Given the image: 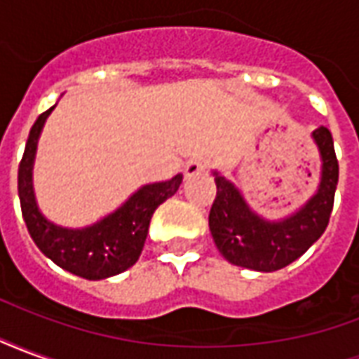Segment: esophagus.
I'll return each instance as SVG.
<instances>
[{
  "mask_svg": "<svg viewBox=\"0 0 359 359\" xmlns=\"http://www.w3.org/2000/svg\"><path fill=\"white\" fill-rule=\"evenodd\" d=\"M208 169H210V161H205L202 157H196L184 165V177H196V175L208 171Z\"/></svg>",
  "mask_w": 359,
  "mask_h": 359,
  "instance_id": "34e87169",
  "label": "esophagus"
}]
</instances>
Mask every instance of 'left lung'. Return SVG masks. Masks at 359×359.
I'll use <instances>...</instances> for the list:
<instances>
[{
  "label": "left lung",
  "instance_id": "1",
  "mask_svg": "<svg viewBox=\"0 0 359 359\" xmlns=\"http://www.w3.org/2000/svg\"><path fill=\"white\" fill-rule=\"evenodd\" d=\"M311 136L321 156V182L316 194L283 221L259 217L250 210L233 182L213 172L217 196L210 211V231L226 262L271 273L304 256L325 233L339 184V161L327 126H319Z\"/></svg>",
  "mask_w": 359,
  "mask_h": 359
}]
</instances>
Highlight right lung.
I'll return each instance as SVG.
<instances>
[{
  "label": "right lung",
  "instance_id": "right-lung-1",
  "mask_svg": "<svg viewBox=\"0 0 359 359\" xmlns=\"http://www.w3.org/2000/svg\"><path fill=\"white\" fill-rule=\"evenodd\" d=\"M53 107L43 111L28 134L25 156L19 165V198L22 217L36 246L61 269L76 277L100 280L133 267L144 248L149 221L159 203L179 190L182 175L154 182L134 192L117 211L84 229H65L43 217L36 205L32 165L42 126Z\"/></svg>",
  "mask_w": 359,
  "mask_h": 359
}]
</instances>
